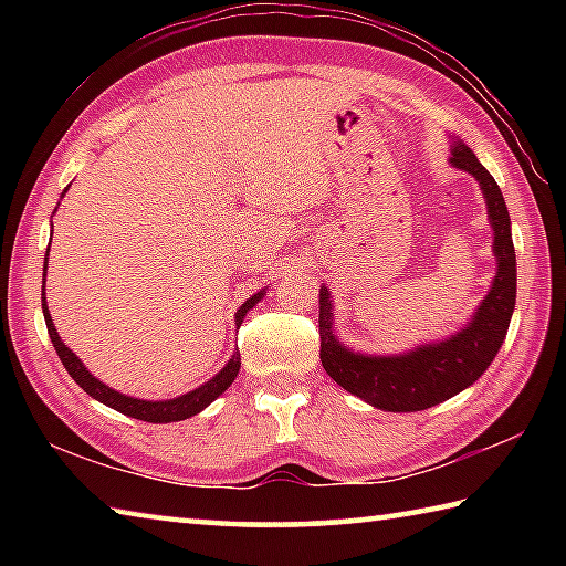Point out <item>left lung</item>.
I'll return each mask as SVG.
<instances>
[{"mask_svg":"<svg viewBox=\"0 0 566 566\" xmlns=\"http://www.w3.org/2000/svg\"><path fill=\"white\" fill-rule=\"evenodd\" d=\"M449 161L476 177L484 191L494 229L496 276L474 319L462 332L439 344H424L399 357H364L344 349L332 334V300L319 292V359L327 375L352 395L387 411H421L459 395L484 375L510 329L516 300V254L510 232V212L494 177L474 151L457 142Z\"/></svg>","mask_w":566,"mask_h":566,"instance_id":"left-lung-1","label":"left lung"}]
</instances>
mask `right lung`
Returning <instances> with one entry per match:
<instances>
[{
	"label": "right lung",
	"mask_w": 566,
	"mask_h": 566,
	"mask_svg": "<svg viewBox=\"0 0 566 566\" xmlns=\"http://www.w3.org/2000/svg\"><path fill=\"white\" fill-rule=\"evenodd\" d=\"M50 256V254H46ZM46 256H44V276H46ZM262 300V292H256L254 296H249V300L239 306L237 310V327L242 324L244 314L252 310V306ZM42 312H44V322H46V332H50V339L54 344L56 354H60V359L64 364V369L70 371L72 379L80 385L84 391H87L90 397H94L102 405H107L112 409L122 411V415L134 417V419H142V421H151V424H167V421H181V419H189L202 411L207 405H212V401L222 395L224 389H229L232 385L239 367H242V359H239V354H234L232 359L227 361V367L219 371L217 377H212L195 391H189V395H181L177 399H167V401H145V399H134L127 395H119V391L109 389L107 385H102L99 379H94L87 367L80 361V357L66 347V344L60 339V334H56L52 317H50V310H46V296L42 294Z\"/></svg>",
	"instance_id": "right-lung-1"
}]
</instances>
